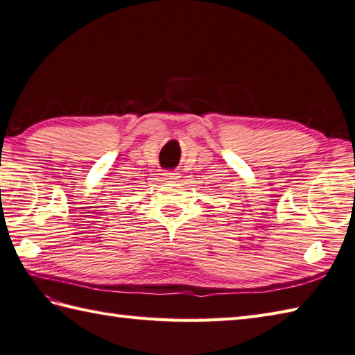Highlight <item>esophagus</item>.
I'll return each mask as SVG.
<instances>
[{"label":"esophagus","instance_id":"34e87169","mask_svg":"<svg viewBox=\"0 0 355 355\" xmlns=\"http://www.w3.org/2000/svg\"><path fill=\"white\" fill-rule=\"evenodd\" d=\"M163 178L171 180V182H177V180L180 178V173L175 171H166V172H163Z\"/></svg>","mask_w":355,"mask_h":355}]
</instances>
